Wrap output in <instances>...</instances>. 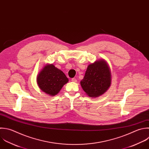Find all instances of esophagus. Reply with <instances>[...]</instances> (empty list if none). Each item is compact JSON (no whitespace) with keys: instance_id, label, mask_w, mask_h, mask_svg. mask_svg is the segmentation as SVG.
Here are the masks:
<instances>
[{"instance_id":"34e87169","label":"esophagus","mask_w":149,"mask_h":149,"mask_svg":"<svg viewBox=\"0 0 149 149\" xmlns=\"http://www.w3.org/2000/svg\"><path fill=\"white\" fill-rule=\"evenodd\" d=\"M71 80H72V82H74V83L77 82V79L76 78H73V79H72Z\"/></svg>"}]
</instances>
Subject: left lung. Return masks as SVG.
<instances>
[{"instance_id": "1", "label": "left lung", "mask_w": 149, "mask_h": 149, "mask_svg": "<svg viewBox=\"0 0 149 149\" xmlns=\"http://www.w3.org/2000/svg\"><path fill=\"white\" fill-rule=\"evenodd\" d=\"M111 83L110 68L104 59L98 60L89 65L83 79L80 81L83 90L91 97L102 95L109 88Z\"/></svg>"}]
</instances>
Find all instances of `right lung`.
Returning <instances> with one entry per match:
<instances>
[{"mask_svg": "<svg viewBox=\"0 0 149 149\" xmlns=\"http://www.w3.org/2000/svg\"><path fill=\"white\" fill-rule=\"evenodd\" d=\"M37 81L42 91L53 96L59 92L69 80L62 70L53 64H48L38 74Z\"/></svg>", "mask_w": 149, "mask_h": 149, "instance_id": "1", "label": "right lung"}]
</instances>
